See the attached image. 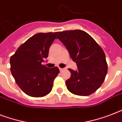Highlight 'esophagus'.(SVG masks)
I'll list each match as a JSON object with an SVG mask.
<instances>
[{
	"label": "esophagus",
	"instance_id": "34e87169",
	"mask_svg": "<svg viewBox=\"0 0 122 122\" xmlns=\"http://www.w3.org/2000/svg\"><path fill=\"white\" fill-rule=\"evenodd\" d=\"M59 69L60 71H63V70H64V68H59Z\"/></svg>",
	"mask_w": 122,
	"mask_h": 122
}]
</instances>
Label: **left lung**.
<instances>
[{
  "label": "left lung",
  "mask_w": 122,
  "mask_h": 122,
  "mask_svg": "<svg viewBox=\"0 0 122 122\" xmlns=\"http://www.w3.org/2000/svg\"><path fill=\"white\" fill-rule=\"evenodd\" d=\"M58 39L76 63L77 70L68 69L70 78L67 89L73 94L86 96L96 91L103 83L108 71L106 56L94 39L80 30L58 32Z\"/></svg>",
  "instance_id": "obj_1"
}]
</instances>
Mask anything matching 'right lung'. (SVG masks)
Returning a JSON list of instances; mask_svg holds the SVG:
<instances>
[{"mask_svg": "<svg viewBox=\"0 0 122 122\" xmlns=\"http://www.w3.org/2000/svg\"><path fill=\"white\" fill-rule=\"evenodd\" d=\"M58 32L39 33L28 39L10 58V71L20 88L28 96H45L51 91L59 73L57 66L42 65Z\"/></svg>", "mask_w": 122, "mask_h": 122, "instance_id": "add662e5", "label": "right lung"}]
</instances>
